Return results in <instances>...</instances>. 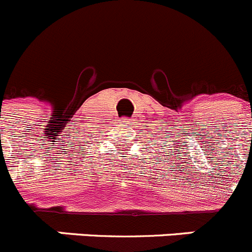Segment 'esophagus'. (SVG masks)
<instances>
[{
	"mask_svg": "<svg viewBox=\"0 0 252 252\" xmlns=\"http://www.w3.org/2000/svg\"><path fill=\"white\" fill-rule=\"evenodd\" d=\"M122 123H123V124H129V123H130V122H131V119H130V118H123V119H122Z\"/></svg>",
	"mask_w": 252,
	"mask_h": 252,
	"instance_id": "1",
	"label": "esophagus"
}]
</instances>
